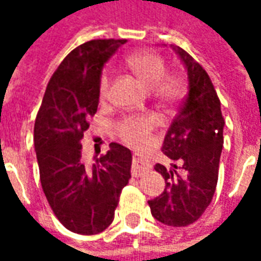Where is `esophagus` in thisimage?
<instances>
[{"instance_id": "obj_1", "label": "esophagus", "mask_w": 261, "mask_h": 261, "mask_svg": "<svg viewBox=\"0 0 261 261\" xmlns=\"http://www.w3.org/2000/svg\"><path fill=\"white\" fill-rule=\"evenodd\" d=\"M149 169H151V164L148 162V159L141 156L140 153H133V166H131L133 176L140 177Z\"/></svg>"}]
</instances>
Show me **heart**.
<instances>
[{"mask_svg": "<svg viewBox=\"0 0 261 261\" xmlns=\"http://www.w3.org/2000/svg\"><path fill=\"white\" fill-rule=\"evenodd\" d=\"M125 64L152 91L153 96L162 105H175L185 95V81L180 75L166 74L168 65L162 56L152 51H137L125 59ZM110 81L112 72L109 68H105L97 86L99 97L102 100L109 95ZM155 127L156 119L152 114H127L116 123L119 137L130 145H140L147 141Z\"/></svg>", "mask_w": 261, "mask_h": 261, "instance_id": "1", "label": "heart"}]
</instances>
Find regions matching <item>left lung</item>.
Segmentation results:
<instances>
[{"label": "left lung", "instance_id": "left-lung-1", "mask_svg": "<svg viewBox=\"0 0 261 261\" xmlns=\"http://www.w3.org/2000/svg\"><path fill=\"white\" fill-rule=\"evenodd\" d=\"M172 47L186 64L189 92L165 137L162 151L181 165L168 170L156 164L155 170L164 176L166 187L148 204L159 222L187 226L204 214L217 189L225 120L207 71L186 50Z\"/></svg>", "mask_w": 261, "mask_h": 261}]
</instances>
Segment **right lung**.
I'll use <instances>...</instances> for the list:
<instances>
[{"label": "right lung", "mask_w": 261, "mask_h": 261, "mask_svg": "<svg viewBox=\"0 0 261 261\" xmlns=\"http://www.w3.org/2000/svg\"><path fill=\"white\" fill-rule=\"evenodd\" d=\"M124 39H96L65 57L43 96L35 121L40 183L54 215L80 235H97L113 222L123 187L131 177V152L112 142L108 152L88 165L82 140L99 105L105 63Z\"/></svg>", "instance_id": "obj_1"}]
</instances>
